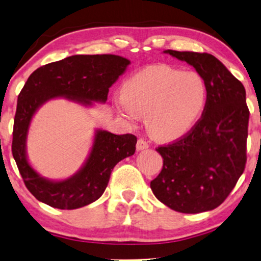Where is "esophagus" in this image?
Returning a JSON list of instances; mask_svg holds the SVG:
<instances>
[{"mask_svg": "<svg viewBox=\"0 0 261 261\" xmlns=\"http://www.w3.org/2000/svg\"><path fill=\"white\" fill-rule=\"evenodd\" d=\"M148 147H149L148 142L146 141L145 139H142V138L138 139V142H137V149H138V151H142V149H146Z\"/></svg>", "mask_w": 261, "mask_h": 261, "instance_id": "1", "label": "esophagus"}]
</instances>
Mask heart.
<instances>
[{
  "mask_svg": "<svg viewBox=\"0 0 261 261\" xmlns=\"http://www.w3.org/2000/svg\"><path fill=\"white\" fill-rule=\"evenodd\" d=\"M205 82L195 71L167 65L145 67L123 85L115 107L130 122L146 116L147 129L160 140L187 133L199 120L206 105Z\"/></svg>",
  "mask_w": 261,
  "mask_h": 261,
  "instance_id": "heart-1",
  "label": "heart"
}]
</instances>
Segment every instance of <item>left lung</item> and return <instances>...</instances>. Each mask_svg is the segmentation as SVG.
<instances>
[{
  "label": "left lung",
  "instance_id": "obj_1",
  "mask_svg": "<svg viewBox=\"0 0 261 261\" xmlns=\"http://www.w3.org/2000/svg\"><path fill=\"white\" fill-rule=\"evenodd\" d=\"M165 52L195 67L205 82L208 97L201 119L187 134L155 148L164 162L151 189L178 213L208 212L222 204L245 171L249 120L246 90L209 53Z\"/></svg>",
  "mask_w": 261,
  "mask_h": 261
}]
</instances>
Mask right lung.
Listing matches in <instances>:
<instances>
[{
  "label": "right lung",
  "instance_id": "right-lung-1",
  "mask_svg": "<svg viewBox=\"0 0 261 261\" xmlns=\"http://www.w3.org/2000/svg\"><path fill=\"white\" fill-rule=\"evenodd\" d=\"M129 63L126 58L113 55L71 56L46 64L28 77L17 97L12 153L24 185L38 201L69 210L90 204L105 192L114 166L134 154L135 135L98 130L83 169L66 180L51 181L32 169L24 149L32 116L42 103L58 96L84 105H90V101L105 102L109 88Z\"/></svg>",
  "mask_w": 261,
  "mask_h": 261
}]
</instances>
